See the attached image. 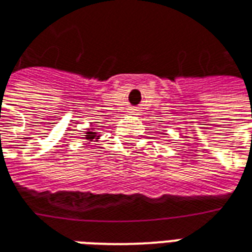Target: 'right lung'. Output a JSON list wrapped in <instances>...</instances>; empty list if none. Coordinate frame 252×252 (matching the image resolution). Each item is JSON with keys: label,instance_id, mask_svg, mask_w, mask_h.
Returning <instances> with one entry per match:
<instances>
[{"label": "right lung", "instance_id": "obj_1", "mask_svg": "<svg viewBox=\"0 0 252 252\" xmlns=\"http://www.w3.org/2000/svg\"><path fill=\"white\" fill-rule=\"evenodd\" d=\"M83 136H85V139H86V140H90V142H94V140H97V139L99 137V136H97V135H95V132H93V131L86 132V135H83Z\"/></svg>", "mask_w": 252, "mask_h": 252}]
</instances>
